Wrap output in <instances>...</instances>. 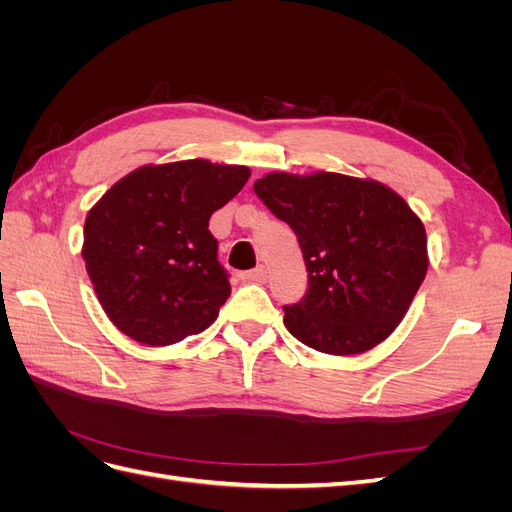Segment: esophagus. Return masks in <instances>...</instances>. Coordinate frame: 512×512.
I'll list each match as a JSON object with an SVG mask.
<instances>
[{
    "label": "esophagus",
    "instance_id": "1",
    "mask_svg": "<svg viewBox=\"0 0 512 512\" xmlns=\"http://www.w3.org/2000/svg\"><path fill=\"white\" fill-rule=\"evenodd\" d=\"M241 280L243 282H256V284H265L267 282V267H256L252 271H245L241 273Z\"/></svg>",
    "mask_w": 512,
    "mask_h": 512
}]
</instances>
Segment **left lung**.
<instances>
[{
    "instance_id": "left-lung-1",
    "label": "left lung",
    "mask_w": 512,
    "mask_h": 512,
    "mask_svg": "<svg viewBox=\"0 0 512 512\" xmlns=\"http://www.w3.org/2000/svg\"><path fill=\"white\" fill-rule=\"evenodd\" d=\"M256 196L299 239L307 294L284 307L286 329L318 352H367L404 320L429 267L421 218L376 179L269 173Z\"/></svg>"
}]
</instances>
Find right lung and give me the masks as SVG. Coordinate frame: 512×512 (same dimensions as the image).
<instances>
[{"label": "right lung", "instance_id": "add662e5", "mask_svg": "<svg viewBox=\"0 0 512 512\" xmlns=\"http://www.w3.org/2000/svg\"><path fill=\"white\" fill-rule=\"evenodd\" d=\"M250 175L247 166L203 158L145 164L89 209L81 254L102 309L123 335L170 346L218 318L230 284L209 218Z\"/></svg>", "mask_w": 512, "mask_h": 512}]
</instances>
